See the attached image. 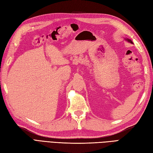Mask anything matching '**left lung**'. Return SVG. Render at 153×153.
<instances>
[{
	"label": "left lung",
	"mask_w": 153,
	"mask_h": 153,
	"mask_svg": "<svg viewBox=\"0 0 153 153\" xmlns=\"http://www.w3.org/2000/svg\"><path fill=\"white\" fill-rule=\"evenodd\" d=\"M126 39L127 40V41H128V42H129V43H133V42L131 41V40H129V39Z\"/></svg>",
	"instance_id": "1"
}]
</instances>
